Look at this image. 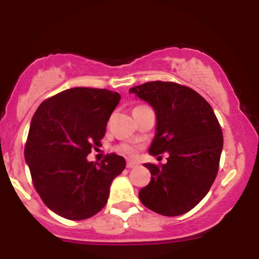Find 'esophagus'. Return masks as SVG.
I'll use <instances>...</instances> for the list:
<instances>
[{"label":"esophagus","instance_id":"obj_1","mask_svg":"<svg viewBox=\"0 0 259 259\" xmlns=\"http://www.w3.org/2000/svg\"><path fill=\"white\" fill-rule=\"evenodd\" d=\"M139 165V162H136V160H127L126 162V168H135V167H138Z\"/></svg>","mask_w":259,"mask_h":259}]
</instances>
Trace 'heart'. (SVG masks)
Returning <instances> with one entry per match:
<instances>
[{"label": "heart", "mask_w": 259, "mask_h": 259, "mask_svg": "<svg viewBox=\"0 0 259 259\" xmlns=\"http://www.w3.org/2000/svg\"><path fill=\"white\" fill-rule=\"evenodd\" d=\"M118 151H119L120 153L125 154V156H134V154L136 153V147L130 144H123L118 147Z\"/></svg>", "instance_id": "b5f03b06"}]
</instances>
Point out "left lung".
<instances>
[{"instance_id": "1", "label": "left lung", "mask_w": 259, "mask_h": 259, "mask_svg": "<svg viewBox=\"0 0 259 259\" xmlns=\"http://www.w3.org/2000/svg\"><path fill=\"white\" fill-rule=\"evenodd\" d=\"M156 113V135L148 152H167L165 164L145 163L151 181L140 190L145 207L175 217L191 210L214 183L223 133L212 107L192 89L171 81H150L129 90Z\"/></svg>"}]
</instances>
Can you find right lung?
Here are the masks:
<instances>
[{"mask_svg":"<svg viewBox=\"0 0 259 259\" xmlns=\"http://www.w3.org/2000/svg\"><path fill=\"white\" fill-rule=\"evenodd\" d=\"M120 95L106 89L73 88L44 101L30 123L24 156L32 184L52 212L81 221L106 206L113 179L125 168L111 153L89 162L92 146L105 136Z\"/></svg>","mask_w":259,"mask_h":259,"instance_id":"add662e5","label":"right lung"}]
</instances>
